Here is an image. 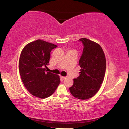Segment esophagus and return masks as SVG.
<instances>
[{
  "label": "esophagus",
  "mask_w": 129,
  "mask_h": 129,
  "mask_svg": "<svg viewBox=\"0 0 129 129\" xmlns=\"http://www.w3.org/2000/svg\"><path fill=\"white\" fill-rule=\"evenodd\" d=\"M60 77H61V79H65V78H66L67 77H66V76H60Z\"/></svg>",
  "instance_id": "esophagus-1"
}]
</instances>
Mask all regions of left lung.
I'll return each instance as SVG.
<instances>
[{
  "mask_svg": "<svg viewBox=\"0 0 129 129\" xmlns=\"http://www.w3.org/2000/svg\"><path fill=\"white\" fill-rule=\"evenodd\" d=\"M79 41L84 46L79 61L80 75L74 79L69 90L73 96L86 100L94 96L100 88L105 74L106 59L103 49L98 43L86 38H81Z\"/></svg>",
  "mask_w": 129,
  "mask_h": 129,
  "instance_id": "left-lung-1",
  "label": "left lung"
}]
</instances>
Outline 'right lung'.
Here are the masks:
<instances>
[{
  "mask_svg": "<svg viewBox=\"0 0 129 129\" xmlns=\"http://www.w3.org/2000/svg\"><path fill=\"white\" fill-rule=\"evenodd\" d=\"M57 45L38 39L26 45L21 51L19 70L24 86L31 94L40 99L50 96L60 83V77L45 73L50 52Z\"/></svg>",
  "mask_w": 129,
  "mask_h": 129,
  "instance_id": "obj_1",
  "label": "right lung"
}]
</instances>
